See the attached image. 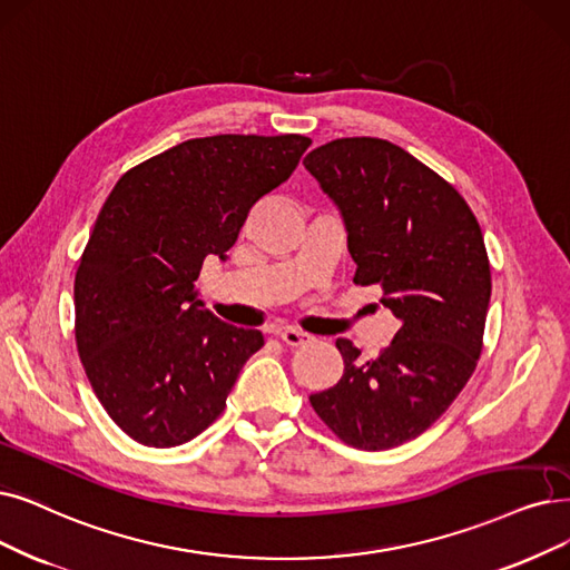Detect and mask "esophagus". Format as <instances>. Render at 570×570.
<instances>
[{
	"label": "esophagus",
	"instance_id": "esophagus-1",
	"mask_svg": "<svg viewBox=\"0 0 570 570\" xmlns=\"http://www.w3.org/2000/svg\"><path fill=\"white\" fill-rule=\"evenodd\" d=\"M281 338L285 341L287 346H292V348H299V346H311V344H315V336H313V334L302 332V330H297V327H285V330L281 332Z\"/></svg>",
	"mask_w": 570,
	"mask_h": 570
}]
</instances>
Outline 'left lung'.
<instances>
[{
  "label": "left lung",
  "instance_id": "8db88e82",
  "mask_svg": "<svg viewBox=\"0 0 570 570\" xmlns=\"http://www.w3.org/2000/svg\"><path fill=\"white\" fill-rule=\"evenodd\" d=\"M304 166L344 219L353 283L381 285L402 323L374 360L336 338L344 376L311 404L346 444L393 449L446 412L480 360L491 299L482 229L449 181L389 140H332Z\"/></svg>",
  "mask_w": 570,
  "mask_h": 570
}]
</instances>
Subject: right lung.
Returning a JSON list of instances; mask_svg holds the SVG:
<instances>
[{"instance_id":"obj_1","label":"right lung","mask_w":570,"mask_h":570,"mask_svg":"<svg viewBox=\"0 0 570 570\" xmlns=\"http://www.w3.org/2000/svg\"><path fill=\"white\" fill-rule=\"evenodd\" d=\"M304 135H213L130 168L111 189L75 278L77 348L128 438L177 446L219 414L259 330L198 299L208 255L226 259L249 208L297 168Z\"/></svg>"}]
</instances>
